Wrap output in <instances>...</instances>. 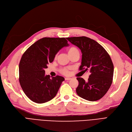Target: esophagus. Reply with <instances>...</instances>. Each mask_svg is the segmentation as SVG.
I'll return each mask as SVG.
<instances>
[{"label": "esophagus", "instance_id": "1", "mask_svg": "<svg viewBox=\"0 0 132 132\" xmlns=\"http://www.w3.org/2000/svg\"><path fill=\"white\" fill-rule=\"evenodd\" d=\"M71 79V78H65V80H70Z\"/></svg>", "mask_w": 132, "mask_h": 132}]
</instances>
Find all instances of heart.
Returning a JSON list of instances; mask_svg holds the SVG:
<instances>
[{
    "mask_svg": "<svg viewBox=\"0 0 132 132\" xmlns=\"http://www.w3.org/2000/svg\"><path fill=\"white\" fill-rule=\"evenodd\" d=\"M77 52H79V51L78 50V48L76 47H70L69 49L68 50V53L69 55H71L74 53H77ZM61 73H62L64 75L67 76L70 73V71H69V68H61V69L60 70Z\"/></svg>",
    "mask_w": 132,
    "mask_h": 132,
    "instance_id": "b5f03b06",
    "label": "heart"
}]
</instances>
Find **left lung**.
<instances>
[{
    "instance_id": "8db88e82",
    "label": "left lung",
    "mask_w": 132,
    "mask_h": 132,
    "mask_svg": "<svg viewBox=\"0 0 132 132\" xmlns=\"http://www.w3.org/2000/svg\"><path fill=\"white\" fill-rule=\"evenodd\" d=\"M66 39L81 51V65L79 70L90 72L87 82L83 78H77L79 81L77 94L90 101L100 99L107 92L113 81L114 66L110 55L98 42L88 37Z\"/></svg>"
}]
</instances>
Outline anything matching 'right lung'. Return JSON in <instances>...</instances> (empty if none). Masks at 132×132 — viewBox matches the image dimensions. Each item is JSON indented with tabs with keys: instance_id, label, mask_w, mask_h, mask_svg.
<instances>
[{
	"instance_id": "right-lung-1",
	"label": "right lung",
	"mask_w": 132,
	"mask_h": 132,
	"mask_svg": "<svg viewBox=\"0 0 132 132\" xmlns=\"http://www.w3.org/2000/svg\"><path fill=\"white\" fill-rule=\"evenodd\" d=\"M65 38L45 37L32 44L22 55L19 65V80L26 95L32 101L43 104L55 96L64 77L51 78L45 68L56 54L69 44Z\"/></svg>"
}]
</instances>
